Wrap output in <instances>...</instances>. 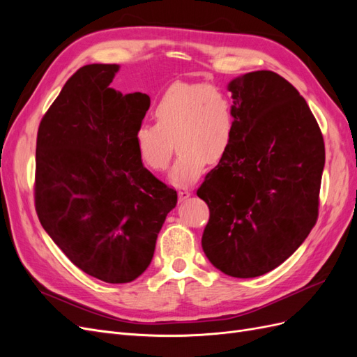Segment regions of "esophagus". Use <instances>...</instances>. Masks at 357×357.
<instances>
[{
	"instance_id": "1",
	"label": "esophagus",
	"mask_w": 357,
	"mask_h": 357,
	"mask_svg": "<svg viewBox=\"0 0 357 357\" xmlns=\"http://www.w3.org/2000/svg\"><path fill=\"white\" fill-rule=\"evenodd\" d=\"M189 197H190V190H189V189L181 188V189L178 190V201H180V202H181V201H186Z\"/></svg>"
}]
</instances>
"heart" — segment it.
<instances>
[{
    "label": "heart",
    "instance_id": "b5f03b06",
    "mask_svg": "<svg viewBox=\"0 0 357 357\" xmlns=\"http://www.w3.org/2000/svg\"><path fill=\"white\" fill-rule=\"evenodd\" d=\"M155 121L139 123L134 144L143 164L155 172L165 171L180 150L169 180L189 186L210 165L228 155L235 137V107L231 96L214 84L174 83L159 96ZM176 146H174V143Z\"/></svg>",
    "mask_w": 357,
    "mask_h": 357
}]
</instances>
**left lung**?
<instances>
[{
	"mask_svg": "<svg viewBox=\"0 0 357 357\" xmlns=\"http://www.w3.org/2000/svg\"><path fill=\"white\" fill-rule=\"evenodd\" d=\"M234 143L197 195L210 219L202 250L222 273L264 275L304 243L319 218L325 142L307 101L261 70L229 83Z\"/></svg>",
	"mask_w": 357,
	"mask_h": 357,
	"instance_id": "8db88e82",
	"label": "left lung"
}]
</instances>
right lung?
<instances>
[{"label": "right lung", "instance_id": "add662e5", "mask_svg": "<svg viewBox=\"0 0 357 357\" xmlns=\"http://www.w3.org/2000/svg\"><path fill=\"white\" fill-rule=\"evenodd\" d=\"M119 66L75 71L43 116L34 202L40 223L70 261L105 283L134 282L152 262L177 192L139 159L134 132L150 98L110 88Z\"/></svg>", "mask_w": 357, "mask_h": 357}]
</instances>
